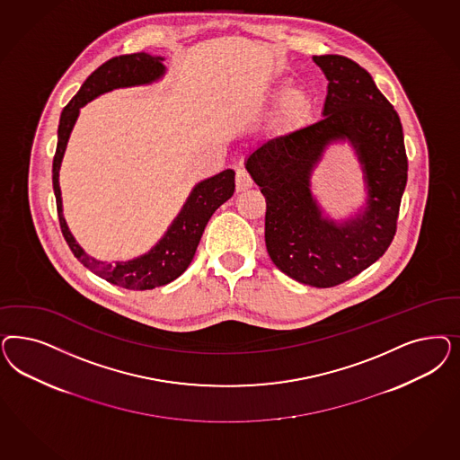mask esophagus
Listing matches in <instances>:
<instances>
[{
	"label": "esophagus",
	"instance_id": "1",
	"mask_svg": "<svg viewBox=\"0 0 460 460\" xmlns=\"http://www.w3.org/2000/svg\"><path fill=\"white\" fill-rule=\"evenodd\" d=\"M235 184H237V191H245V190L252 188V178L245 169H238Z\"/></svg>",
	"mask_w": 460,
	"mask_h": 460
}]
</instances>
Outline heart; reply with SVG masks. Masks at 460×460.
I'll use <instances>...</instances> for the list:
<instances>
[{
    "instance_id": "1",
    "label": "heart",
    "mask_w": 460,
    "mask_h": 460,
    "mask_svg": "<svg viewBox=\"0 0 460 460\" xmlns=\"http://www.w3.org/2000/svg\"><path fill=\"white\" fill-rule=\"evenodd\" d=\"M312 106L310 94L301 88L289 89L282 100V115L288 121L301 119Z\"/></svg>"
}]
</instances>
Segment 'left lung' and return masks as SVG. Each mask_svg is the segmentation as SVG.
<instances>
[{
  "label": "left lung",
  "mask_w": 460,
  "mask_h": 460,
  "mask_svg": "<svg viewBox=\"0 0 460 460\" xmlns=\"http://www.w3.org/2000/svg\"><path fill=\"white\" fill-rule=\"evenodd\" d=\"M328 79L323 119L272 138L247 159L266 198L270 261L295 281L333 288L385 255L396 235L408 157L401 119L371 75L343 56H313ZM349 139L368 181V207L356 219L326 221L312 199L309 176L323 148Z\"/></svg>",
  "instance_id": "8db88e82"
}]
</instances>
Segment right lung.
Instances as JSON below:
<instances>
[{"mask_svg":"<svg viewBox=\"0 0 460 460\" xmlns=\"http://www.w3.org/2000/svg\"><path fill=\"white\" fill-rule=\"evenodd\" d=\"M161 58H152L144 52L119 56L106 60L93 75L84 81L75 98L60 113L59 130H58V148L52 163V184L58 203L60 230L66 238L69 249L75 259L96 276L108 282L121 286L125 289L146 291L179 278L193 261L198 243L205 232L211 215L222 207L235 191V172L226 169L213 178L201 181L194 188L186 205L181 209L176 220L169 226L161 242L150 252L137 257L128 262L108 264L89 257L71 235L66 220L62 217V199H60L59 169L64 150L69 140V134L75 127L79 115V108L96 98L98 94L115 88L146 84L164 75Z\"/></svg>","mask_w":460,"mask_h":460,"instance_id":"obj_1","label":"right lung"}]
</instances>
